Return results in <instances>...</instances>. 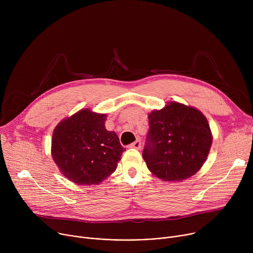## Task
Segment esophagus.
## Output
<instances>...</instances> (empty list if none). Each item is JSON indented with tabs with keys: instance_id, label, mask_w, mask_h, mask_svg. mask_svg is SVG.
I'll use <instances>...</instances> for the list:
<instances>
[{
	"instance_id": "34e87169",
	"label": "esophagus",
	"mask_w": 253,
	"mask_h": 253,
	"mask_svg": "<svg viewBox=\"0 0 253 253\" xmlns=\"http://www.w3.org/2000/svg\"><path fill=\"white\" fill-rule=\"evenodd\" d=\"M130 148H135V149H140L141 148V140L140 138L137 139L135 142H133L132 144H130L129 145Z\"/></svg>"
}]
</instances>
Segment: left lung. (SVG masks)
<instances>
[{
  "instance_id": "8db88e82",
  "label": "left lung",
  "mask_w": 253,
  "mask_h": 253,
  "mask_svg": "<svg viewBox=\"0 0 253 253\" xmlns=\"http://www.w3.org/2000/svg\"><path fill=\"white\" fill-rule=\"evenodd\" d=\"M148 119L142 154L148 169L164 181H181L197 173L212 144L206 117L196 108L169 102Z\"/></svg>"
}]
</instances>
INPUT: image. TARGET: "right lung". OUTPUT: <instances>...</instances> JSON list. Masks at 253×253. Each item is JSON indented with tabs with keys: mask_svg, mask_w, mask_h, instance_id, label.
Returning <instances> with one entry per match:
<instances>
[{
	"mask_svg": "<svg viewBox=\"0 0 253 253\" xmlns=\"http://www.w3.org/2000/svg\"><path fill=\"white\" fill-rule=\"evenodd\" d=\"M106 117L82 109L54 129L52 157L72 182L99 184L116 170L125 149L117 134L105 128Z\"/></svg>",
	"mask_w": 253,
	"mask_h": 253,
	"instance_id": "right-lung-1",
	"label": "right lung"
}]
</instances>
